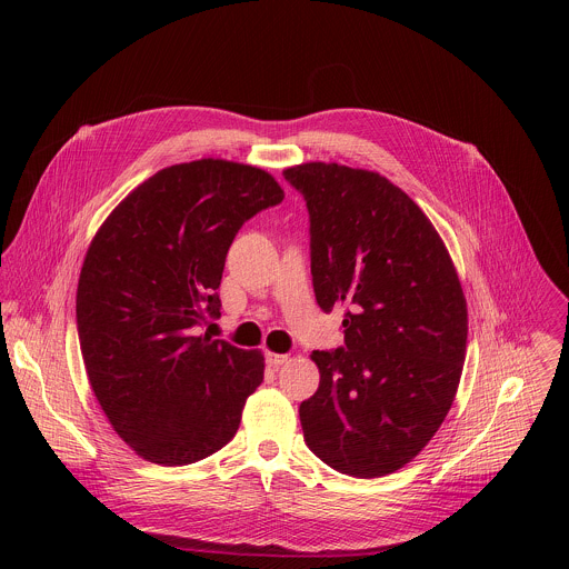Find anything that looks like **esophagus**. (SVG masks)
Masks as SVG:
<instances>
[{
    "mask_svg": "<svg viewBox=\"0 0 569 569\" xmlns=\"http://www.w3.org/2000/svg\"><path fill=\"white\" fill-rule=\"evenodd\" d=\"M266 362L270 365V367H274V369H279L281 365H286L288 362V356L286 353H266Z\"/></svg>",
    "mask_w": 569,
    "mask_h": 569,
    "instance_id": "esophagus-1",
    "label": "esophagus"
}]
</instances>
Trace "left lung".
I'll list each match as a JSON object with an SVG mask.
<instances>
[{"label": "left lung", "instance_id": "left-lung-1", "mask_svg": "<svg viewBox=\"0 0 569 569\" xmlns=\"http://www.w3.org/2000/svg\"><path fill=\"white\" fill-rule=\"evenodd\" d=\"M310 213V272L323 312L345 310V347L312 351L299 405L308 448L351 477L410 463L455 400L468 308L421 207L376 171L306 161L283 171Z\"/></svg>", "mask_w": 569, "mask_h": 569}]
</instances>
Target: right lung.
I'll return each instance as SVG.
<instances>
[{"instance_id":"right-lung-1","label":"right lung","mask_w":569,"mask_h":569,"mask_svg":"<svg viewBox=\"0 0 569 569\" xmlns=\"http://www.w3.org/2000/svg\"><path fill=\"white\" fill-rule=\"evenodd\" d=\"M281 200L268 171L207 157L157 171L92 238L76 292L80 353L101 410L139 457L187 466L233 439L266 360L198 327L220 315L233 236Z\"/></svg>"}]
</instances>
